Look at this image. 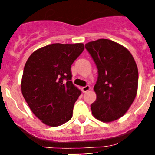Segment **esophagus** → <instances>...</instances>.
<instances>
[{"label":"esophagus","mask_w":155,"mask_h":155,"mask_svg":"<svg viewBox=\"0 0 155 155\" xmlns=\"http://www.w3.org/2000/svg\"><path fill=\"white\" fill-rule=\"evenodd\" d=\"M90 90V85H86V86L83 87H82V91H83L84 92H87V91H89V90Z\"/></svg>","instance_id":"34e87169"}]
</instances>
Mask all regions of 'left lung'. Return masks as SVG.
<instances>
[{"label": "left lung", "mask_w": 155, "mask_h": 155, "mask_svg": "<svg viewBox=\"0 0 155 155\" xmlns=\"http://www.w3.org/2000/svg\"><path fill=\"white\" fill-rule=\"evenodd\" d=\"M85 48L97 68L92 115L105 122L118 120L136 96L138 71L134 58L125 47L108 39L89 42Z\"/></svg>", "instance_id": "obj_1"}]
</instances>
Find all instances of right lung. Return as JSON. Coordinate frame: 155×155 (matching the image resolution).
Returning a JSON list of instances; mask_svg holds the SVG:
<instances>
[{
	"instance_id": "obj_1",
	"label": "right lung",
	"mask_w": 155,
	"mask_h": 155,
	"mask_svg": "<svg viewBox=\"0 0 155 155\" xmlns=\"http://www.w3.org/2000/svg\"><path fill=\"white\" fill-rule=\"evenodd\" d=\"M83 44H52L37 49L24 68L21 90L32 112L43 123L60 126L72 118L81 91L71 81V65Z\"/></svg>"
}]
</instances>
